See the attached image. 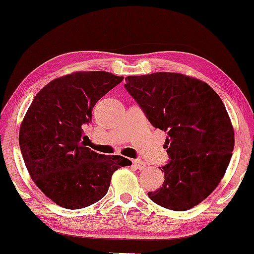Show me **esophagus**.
Masks as SVG:
<instances>
[{
  "instance_id": "obj_1",
  "label": "esophagus",
  "mask_w": 254,
  "mask_h": 254,
  "mask_svg": "<svg viewBox=\"0 0 254 254\" xmlns=\"http://www.w3.org/2000/svg\"><path fill=\"white\" fill-rule=\"evenodd\" d=\"M133 164H134L135 168L138 169V170H143V169H145V164H144V162H143V161H141V159H134V161H133Z\"/></svg>"
}]
</instances>
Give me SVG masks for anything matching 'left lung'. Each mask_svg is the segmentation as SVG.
I'll use <instances>...</instances> for the list:
<instances>
[{"label":"left lung","instance_id":"obj_1","mask_svg":"<svg viewBox=\"0 0 254 254\" xmlns=\"http://www.w3.org/2000/svg\"><path fill=\"white\" fill-rule=\"evenodd\" d=\"M125 88L150 124L168 133L164 183L148 193L176 211L203 201L223 178L235 134L220 96L207 83L178 72L127 76Z\"/></svg>","mask_w":254,"mask_h":254}]
</instances>
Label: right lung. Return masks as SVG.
<instances>
[{
  "label": "right lung",
  "instance_id": "obj_1",
  "mask_svg": "<svg viewBox=\"0 0 254 254\" xmlns=\"http://www.w3.org/2000/svg\"><path fill=\"white\" fill-rule=\"evenodd\" d=\"M123 79L107 71H76L53 79L31 103L19 129L20 151L34 184L59 206L96 203L106 195L113 172L131 165L81 142L96 103Z\"/></svg>",
  "mask_w": 254,
  "mask_h": 254
}]
</instances>
